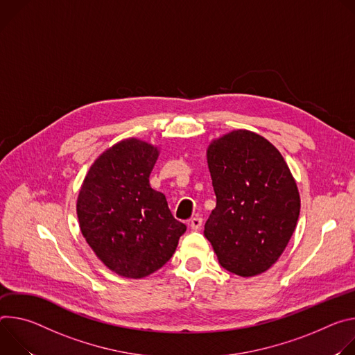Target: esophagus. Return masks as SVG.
Listing matches in <instances>:
<instances>
[{"label":"esophagus","instance_id":"esophagus-1","mask_svg":"<svg viewBox=\"0 0 355 355\" xmlns=\"http://www.w3.org/2000/svg\"><path fill=\"white\" fill-rule=\"evenodd\" d=\"M189 224H190V227H191L193 230H200V227H202V224H203V218L199 217V216H196V217H193V218L189 221Z\"/></svg>","mask_w":355,"mask_h":355}]
</instances>
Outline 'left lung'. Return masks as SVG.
<instances>
[{
  "mask_svg": "<svg viewBox=\"0 0 355 355\" xmlns=\"http://www.w3.org/2000/svg\"><path fill=\"white\" fill-rule=\"evenodd\" d=\"M207 164L217 198L205 225L220 265L240 277L269 269L296 228L300 198L281 152L247 130L211 142Z\"/></svg>",
  "mask_w": 355,
  "mask_h": 355,
  "instance_id": "left-lung-1",
  "label": "left lung"
}]
</instances>
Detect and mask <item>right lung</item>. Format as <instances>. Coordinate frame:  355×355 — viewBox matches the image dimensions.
Returning a JSON list of instances; mask_svg holds the SVG:
<instances>
[{
    "label": "right lung",
    "mask_w": 355,
    "mask_h": 355,
    "mask_svg": "<svg viewBox=\"0 0 355 355\" xmlns=\"http://www.w3.org/2000/svg\"><path fill=\"white\" fill-rule=\"evenodd\" d=\"M156 159L152 145L123 141L93 164L78 193L77 217L87 244L125 278H144L162 268L186 231L165 194L149 184Z\"/></svg>",
    "instance_id": "1"
}]
</instances>
